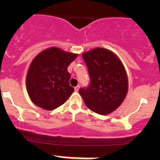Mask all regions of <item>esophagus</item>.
Masks as SVG:
<instances>
[{
  "mask_svg": "<svg viewBox=\"0 0 160 160\" xmlns=\"http://www.w3.org/2000/svg\"><path fill=\"white\" fill-rule=\"evenodd\" d=\"M74 90H75V91L76 92H78V90H80V86H77V87H75V88H74Z\"/></svg>",
  "mask_w": 160,
  "mask_h": 160,
  "instance_id": "1",
  "label": "esophagus"
}]
</instances>
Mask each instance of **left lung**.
Wrapping results in <instances>:
<instances>
[{"label":"left lung","instance_id":"obj_1","mask_svg":"<svg viewBox=\"0 0 160 160\" xmlns=\"http://www.w3.org/2000/svg\"><path fill=\"white\" fill-rule=\"evenodd\" d=\"M88 68L90 84L79 93L88 108L108 114L125 100L128 90L126 70L118 56L111 50L98 47L82 54Z\"/></svg>","mask_w":160,"mask_h":160}]
</instances>
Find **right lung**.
Returning <instances> with one entry per match:
<instances>
[{
	"instance_id": "right-lung-1",
	"label": "right lung",
	"mask_w": 160,
	"mask_h": 160,
	"mask_svg": "<svg viewBox=\"0 0 160 160\" xmlns=\"http://www.w3.org/2000/svg\"><path fill=\"white\" fill-rule=\"evenodd\" d=\"M77 56L51 47L34 58L26 75V90L35 105L51 111L67 101L74 91L69 83L70 74L67 67Z\"/></svg>"
}]
</instances>
